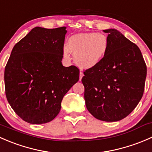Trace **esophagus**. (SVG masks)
Returning a JSON list of instances; mask_svg holds the SVG:
<instances>
[{"instance_id":"esophagus-1","label":"esophagus","mask_w":152,"mask_h":152,"mask_svg":"<svg viewBox=\"0 0 152 152\" xmlns=\"http://www.w3.org/2000/svg\"><path fill=\"white\" fill-rule=\"evenodd\" d=\"M79 75H80V76H79V80L81 81V80H82V77H83V76H84V73H82V71H80V74H79Z\"/></svg>"}]
</instances>
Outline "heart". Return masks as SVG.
<instances>
[{"mask_svg": "<svg viewBox=\"0 0 152 152\" xmlns=\"http://www.w3.org/2000/svg\"><path fill=\"white\" fill-rule=\"evenodd\" d=\"M109 40L103 34L81 33L70 37L64 56H69V50L74 53V60L79 66L90 68L97 65L104 58L109 49Z\"/></svg>", "mask_w": 152, "mask_h": 152, "instance_id": "1", "label": "heart"}]
</instances>
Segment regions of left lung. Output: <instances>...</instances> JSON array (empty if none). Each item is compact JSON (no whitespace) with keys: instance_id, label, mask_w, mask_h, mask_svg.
<instances>
[{"instance_id":"obj_1","label":"left lung","mask_w":152,"mask_h":152,"mask_svg":"<svg viewBox=\"0 0 152 152\" xmlns=\"http://www.w3.org/2000/svg\"><path fill=\"white\" fill-rule=\"evenodd\" d=\"M108 33L109 49L96 66L84 71L87 110L99 120L114 122L130 114L141 99L146 65L139 48L114 28Z\"/></svg>"}]
</instances>
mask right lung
I'll return each mask as SVG.
<instances>
[{
	"mask_svg": "<svg viewBox=\"0 0 152 152\" xmlns=\"http://www.w3.org/2000/svg\"><path fill=\"white\" fill-rule=\"evenodd\" d=\"M66 33V27H35L12 49L4 71L6 96L29 124L54 119L65 95L79 81V69L62 64Z\"/></svg>",
	"mask_w": 152,
	"mask_h": 152,
	"instance_id": "1",
	"label": "right lung"
}]
</instances>
